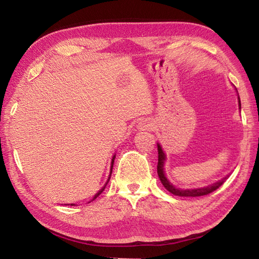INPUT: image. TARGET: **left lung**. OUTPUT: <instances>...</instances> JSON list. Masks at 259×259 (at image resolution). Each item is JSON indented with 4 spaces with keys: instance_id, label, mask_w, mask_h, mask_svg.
Instances as JSON below:
<instances>
[{
    "instance_id": "1",
    "label": "left lung",
    "mask_w": 259,
    "mask_h": 259,
    "mask_svg": "<svg viewBox=\"0 0 259 259\" xmlns=\"http://www.w3.org/2000/svg\"><path fill=\"white\" fill-rule=\"evenodd\" d=\"M240 103V100H239ZM241 106V105H240ZM157 152H159V161H157V175H159V178L161 183L163 184V186L168 190L170 193H172L174 195H178V196H202V195H207L209 193H212L213 191H216L219 186H222L224 184L225 179H222L221 182H217L213 185H210L208 187H203V188H196V190H179V188H176L174 185L169 183L168 179L164 176V171H163V164L165 161V155L160 145H157Z\"/></svg>"
}]
</instances>
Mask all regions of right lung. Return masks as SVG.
I'll list each match as a JSON object with an SVG mask.
<instances>
[{"mask_svg":"<svg viewBox=\"0 0 259 259\" xmlns=\"http://www.w3.org/2000/svg\"><path fill=\"white\" fill-rule=\"evenodd\" d=\"M114 159H115V156H114L113 157V160H112V168H111V174H112V169H113V163H114ZM109 178H111V175H109V177H108V181H109ZM108 181H107V183H108ZM107 183L106 184H105V186L102 188V190H100L98 193H97V194H96L95 195V198H94V200L96 199V198H97V196L99 195V194H102V193H103V191L105 190V187H106V185H107ZM71 205H73V204H71Z\"/></svg>","mask_w":259,"mask_h":259,"instance_id":"right-lung-1","label":"right lung"}]
</instances>
